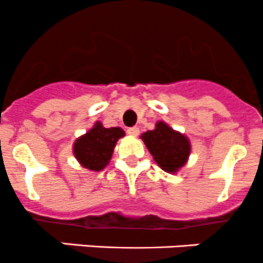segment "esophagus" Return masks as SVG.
Masks as SVG:
<instances>
[{
    "mask_svg": "<svg viewBox=\"0 0 263 263\" xmlns=\"http://www.w3.org/2000/svg\"><path fill=\"white\" fill-rule=\"evenodd\" d=\"M128 134L132 135V137H138V135H139V128H137V126L129 128L128 129Z\"/></svg>",
    "mask_w": 263,
    "mask_h": 263,
    "instance_id": "34e87169",
    "label": "esophagus"
}]
</instances>
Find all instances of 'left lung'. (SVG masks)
<instances>
[{
  "mask_svg": "<svg viewBox=\"0 0 263 263\" xmlns=\"http://www.w3.org/2000/svg\"><path fill=\"white\" fill-rule=\"evenodd\" d=\"M140 138L153 156V160L166 173L175 174L185 165L191 155L188 138L163 121H158L153 130L143 133Z\"/></svg>",
  "mask_w": 263,
  "mask_h": 263,
  "instance_id": "left-lung-1",
  "label": "left lung"
}]
</instances>
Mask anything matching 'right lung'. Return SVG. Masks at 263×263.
I'll list each match as a JSON object with an SVG mask.
<instances>
[{
  "mask_svg": "<svg viewBox=\"0 0 263 263\" xmlns=\"http://www.w3.org/2000/svg\"><path fill=\"white\" fill-rule=\"evenodd\" d=\"M124 135L121 128H105L97 121L89 132L75 140L72 152L83 167L101 171L108 165L116 142Z\"/></svg>",
  "mask_w": 263,
  "mask_h": 263,
  "instance_id": "add662e5",
  "label": "right lung"
}]
</instances>
